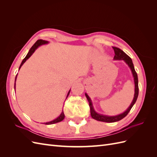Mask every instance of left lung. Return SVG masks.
Masks as SVG:
<instances>
[{
    "mask_svg": "<svg viewBox=\"0 0 157 157\" xmlns=\"http://www.w3.org/2000/svg\"><path fill=\"white\" fill-rule=\"evenodd\" d=\"M113 48L114 50V52H115V56H114V59L124 60L125 62L128 65V66H129L132 70L133 76H134V78L135 94H134V99H133L130 106L128 107L127 110L124 113L121 114V115L114 116V117H109V116H105V115H99V114L97 113L96 111H94V109L93 108L91 99H90V98H89V96L86 94H85V96H86L88 101V103H89V106H90V114H91L92 117L95 120H97L98 121H101V122H117L118 121H121V119H122L123 118H124L128 115V113L130 112L133 105H134V103H136V101L137 100V97H138V94H139L138 78H137V75L135 71L134 64H133V63H132V59L125 53L124 52H123L120 48H117V47L113 46Z\"/></svg>",
    "mask_w": 157,
    "mask_h": 157,
    "instance_id": "left-lung-1",
    "label": "left lung"
}]
</instances>
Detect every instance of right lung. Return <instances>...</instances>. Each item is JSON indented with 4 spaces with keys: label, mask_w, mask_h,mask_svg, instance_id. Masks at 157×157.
<instances>
[{
    "label": "right lung",
    "mask_w": 157,
    "mask_h": 157,
    "mask_svg": "<svg viewBox=\"0 0 157 157\" xmlns=\"http://www.w3.org/2000/svg\"><path fill=\"white\" fill-rule=\"evenodd\" d=\"M48 41L43 40H42V39L38 40L35 42V43L34 44H33V46L31 47V48L30 49V50L29 51V52H28V54H27V56H25V58L23 59L22 62H21V65H20V68H19V69H20L21 68L22 65L25 62L26 60H27L28 58H30V56L33 54V52H34L35 51V50L38 48V47H39V46H40V45H42V44H47V43H48ZM15 86H16V83H15V84H14V88H15V87H16ZM70 91H71V90H69V92H68L67 98L68 96H69V93H70ZM64 118H65V115H64L63 111H62V113H61V114L59 115V117H58V118H56L55 120L52 121H50V122H46V123H44V124H47V125L55 124V123L59 122H61V121H62L64 119Z\"/></svg>",
    "instance_id": "obj_1"
}]
</instances>
